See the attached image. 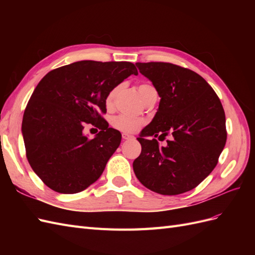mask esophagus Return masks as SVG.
I'll return each instance as SVG.
<instances>
[{
  "label": "esophagus",
  "instance_id": "34e87169",
  "mask_svg": "<svg viewBox=\"0 0 255 255\" xmlns=\"http://www.w3.org/2000/svg\"><path fill=\"white\" fill-rule=\"evenodd\" d=\"M133 137H134V136L129 135V134H127V133H123V134H122V139H123V140L130 139V138H133Z\"/></svg>",
  "mask_w": 255,
  "mask_h": 255
}]
</instances>
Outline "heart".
Here are the masks:
<instances>
[{"label":"heart","mask_w":255,"mask_h":255,"mask_svg":"<svg viewBox=\"0 0 255 255\" xmlns=\"http://www.w3.org/2000/svg\"><path fill=\"white\" fill-rule=\"evenodd\" d=\"M120 86H117L113 88L109 94H107L106 98H105V103L107 106H112L113 102L115 100L116 95L119 91ZM138 92H139V96L142 99L143 103L148 101L149 99L156 97L157 92L156 89L154 88V86H152L151 84H141L139 86L137 87ZM144 123L143 119L140 118H133V117H128V116H125V115H119L116 116L115 118H113L112 120V126L117 128L121 132H127V133H132L139 128Z\"/></svg>","instance_id":"1"}]
</instances>
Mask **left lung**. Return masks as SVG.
Here are the masks:
<instances>
[{"mask_svg":"<svg viewBox=\"0 0 255 255\" xmlns=\"http://www.w3.org/2000/svg\"><path fill=\"white\" fill-rule=\"evenodd\" d=\"M160 98L152 121L137 138L141 153L133 163L139 182L160 195L197 187L218 163L227 141L226 115L219 98L198 73L169 63H136ZM149 135L169 136L159 146ZM161 141V140H160Z\"/></svg>","mask_w":255,"mask_h":255,"instance_id":"left-lung-1","label":"left lung"}]
</instances>
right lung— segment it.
I'll return each mask as SVG.
<instances>
[{"mask_svg": "<svg viewBox=\"0 0 255 255\" xmlns=\"http://www.w3.org/2000/svg\"><path fill=\"white\" fill-rule=\"evenodd\" d=\"M130 74L138 72L128 61L81 60L50 71L37 85L22 135L28 163L48 187L76 194L101 176L121 142L119 130L101 116L105 98ZM86 123L102 129L92 140L83 135Z\"/></svg>", "mask_w": 255, "mask_h": 255, "instance_id": "obj_1", "label": "right lung"}]
</instances>
